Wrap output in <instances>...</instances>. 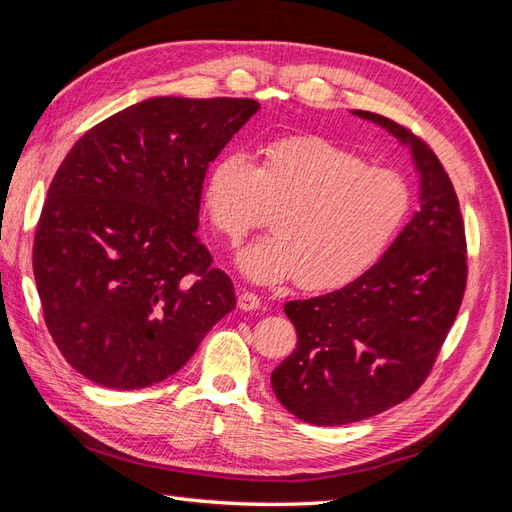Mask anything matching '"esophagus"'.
<instances>
[{"instance_id":"obj_1","label":"esophagus","mask_w":512,"mask_h":512,"mask_svg":"<svg viewBox=\"0 0 512 512\" xmlns=\"http://www.w3.org/2000/svg\"><path fill=\"white\" fill-rule=\"evenodd\" d=\"M237 305H239V309H243V312H254V309H258L262 305V301H260L258 294L245 290V292L239 294Z\"/></svg>"}]
</instances>
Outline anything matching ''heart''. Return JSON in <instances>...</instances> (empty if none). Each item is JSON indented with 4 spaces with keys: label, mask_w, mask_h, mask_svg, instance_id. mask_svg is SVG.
Instances as JSON below:
<instances>
[{
    "label": "heart",
    "mask_w": 512,
    "mask_h": 512,
    "mask_svg": "<svg viewBox=\"0 0 512 512\" xmlns=\"http://www.w3.org/2000/svg\"><path fill=\"white\" fill-rule=\"evenodd\" d=\"M203 207L232 247L273 211V235L237 258L243 275L258 284L299 277L301 288L329 292L378 265L410 218L412 188L397 170L369 166L327 138L299 136L269 145L258 164L224 153L207 175Z\"/></svg>",
    "instance_id": "b5f03b06"
}]
</instances>
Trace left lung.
<instances>
[{
    "mask_svg": "<svg viewBox=\"0 0 512 512\" xmlns=\"http://www.w3.org/2000/svg\"><path fill=\"white\" fill-rule=\"evenodd\" d=\"M352 113L410 147L421 209L359 280L284 305L299 342L273 369V393L290 414L324 427L376 416L425 382L468 280L459 200L436 153L389 117Z\"/></svg>",
    "mask_w": 512,
    "mask_h": 512,
    "instance_id": "left-lung-1",
    "label": "left lung"
}]
</instances>
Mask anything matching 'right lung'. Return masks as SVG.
Masks as SVG:
<instances>
[{"label": "right lung", "mask_w": 512, "mask_h": 512, "mask_svg": "<svg viewBox=\"0 0 512 512\" xmlns=\"http://www.w3.org/2000/svg\"><path fill=\"white\" fill-rule=\"evenodd\" d=\"M260 104L149 98L85 132L34 239L46 329L87 380L134 391L179 371L237 299L198 209L209 164Z\"/></svg>", "instance_id": "obj_1"}]
</instances>
